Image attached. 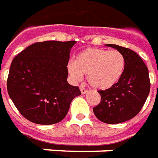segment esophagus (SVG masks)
Instances as JSON below:
<instances>
[{
    "label": "esophagus",
    "mask_w": 158,
    "mask_h": 158,
    "mask_svg": "<svg viewBox=\"0 0 158 158\" xmlns=\"http://www.w3.org/2000/svg\"><path fill=\"white\" fill-rule=\"evenodd\" d=\"M80 91H81V93H82V94H86V93L88 92V89H85L84 87L80 86Z\"/></svg>",
    "instance_id": "esophagus-1"
}]
</instances>
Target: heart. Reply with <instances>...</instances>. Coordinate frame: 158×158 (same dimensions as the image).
<instances>
[{
	"label": "heart",
	"mask_w": 158,
	"mask_h": 158,
	"mask_svg": "<svg viewBox=\"0 0 158 158\" xmlns=\"http://www.w3.org/2000/svg\"><path fill=\"white\" fill-rule=\"evenodd\" d=\"M125 56L118 51L86 48L68 65L70 76L75 80L86 74L89 85L96 89H107L116 85L124 73Z\"/></svg>",
	"instance_id": "1"
}]
</instances>
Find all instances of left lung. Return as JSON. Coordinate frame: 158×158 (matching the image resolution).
Instances as JSON below:
<instances>
[{
  "label": "left lung",
  "instance_id": "8db88e82",
  "mask_svg": "<svg viewBox=\"0 0 158 158\" xmlns=\"http://www.w3.org/2000/svg\"><path fill=\"white\" fill-rule=\"evenodd\" d=\"M125 56L124 73L116 85L105 90H98L101 102L93 108L100 121L120 123L135 117L146 102L150 92L148 69L139 55L120 45L107 44Z\"/></svg>",
  "mask_w": 158,
  "mask_h": 158
}]
</instances>
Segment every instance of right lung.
<instances>
[{
    "label": "right lung",
    "mask_w": 158,
    "mask_h": 158,
    "mask_svg": "<svg viewBox=\"0 0 158 158\" xmlns=\"http://www.w3.org/2000/svg\"><path fill=\"white\" fill-rule=\"evenodd\" d=\"M76 41L48 40L29 45L12 60L7 91L19 113L30 122L53 124L62 121L78 86L67 81L70 51Z\"/></svg>",
    "instance_id": "obj_1"
}]
</instances>
